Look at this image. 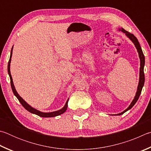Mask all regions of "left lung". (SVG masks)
I'll use <instances>...</instances> for the list:
<instances>
[{
  "label": "left lung",
  "instance_id": "obj_1",
  "mask_svg": "<svg viewBox=\"0 0 151 151\" xmlns=\"http://www.w3.org/2000/svg\"><path fill=\"white\" fill-rule=\"evenodd\" d=\"M119 30L121 31L123 33H125L127 37H128V38L131 40L132 42L134 44V46H135L136 49L137 50V52H138V54H139V57L140 59V70H139V83H138V87H137V92H136L135 96H134V99H133V101H132V102L131 103V104L129 105V106L127 108L125 111H123V112L118 113V114H115L114 115H122L124 113L127 111L128 110L131 109V108L134 106V105L136 104L137 100L139 99V97L141 93L142 87H143L144 83H145V74H144V66H145V55L143 54V52H142V51L141 47V46H140V44L138 41V40H137V38L133 35V34H131L130 32H129L126 31L125 30H124V29L122 28H119Z\"/></svg>",
  "mask_w": 151,
  "mask_h": 151
}]
</instances>
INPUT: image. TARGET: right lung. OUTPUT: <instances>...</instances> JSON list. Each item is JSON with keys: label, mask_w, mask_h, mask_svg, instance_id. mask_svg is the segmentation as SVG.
Masks as SVG:
<instances>
[{"label": "right lung", "mask_w": 151, "mask_h": 151, "mask_svg": "<svg viewBox=\"0 0 151 151\" xmlns=\"http://www.w3.org/2000/svg\"><path fill=\"white\" fill-rule=\"evenodd\" d=\"M12 49H13V46L11 49V52H10V59L9 61V63H8V73H9V77L10 79V84H11V88H12V90L13 91V93H14V96L17 97V98L18 99V101H20V103L22 104V106L25 108V109L31 113H33V114H35L40 116V117H56L58 115H62V113H64L66 110H67L68 108V100L69 98L68 99L67 101H66L65 104L64 106H63L62 109L58 111H53V112H49V113H44V112H42L36 109L35 108H34L32 107H31L30 105L28 104L24 100L22 97H21L19 94L18 93V92L15 89V87L14 86V83H13L12 81V78L11 76V73H10V62H11V58H12Z\"/></svg>", "instance_id": "add662e5"}]
</instances>
